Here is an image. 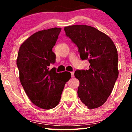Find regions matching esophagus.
<instances>
[{
    "label": "esophagus",
    "instance_id": "esophagus-1",
    "mask_svg": "<svg viewBox=\"0 0 132 132\" xmlns=\"http://www.w3.org/2000/svg\"><path fill=\"white\" fill-rule=\"evenodd\" d=\"M71 77H74V72L72 71V72H71Z\"/></svg>",
    "mask_w": 132,
    "mask_h": 132
}]
</instances>
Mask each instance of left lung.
<instances>
[{
    "label": "left lung",
    "instance_id": "left-lung-1",
    "mask_svg": "<svg viewBox=\"0 0 132 132\" xmlns=\"http://www.w3.org/2000/svg\"><path fill=\"white\" fill-rule=\"evenodd\" d=\"M64 30L77 46L80 58L90 64L88 70L75 73L80 81L78 96L88 108H98L106 101L118 77L117 49L110 37L93 27L74 25Z\"/></svg>",
    "mask_w": 132,
    "mask_h": 132
}]
</instances>
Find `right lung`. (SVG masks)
Returning a JSON list of instances; mask_svg holds the SVG:
<instances>
[{
  "mask_svg": "<svg viewBox=\"0 0 132 132\" xmlns=\"http://www.w3.org/2000/svg\"><path fill=\"white\" fill-rule=\"evenodd\" d=\"M61 29L55 27L34 33L23 42L18 53L17 66L22 86L31 101L45 109L59 104L64 85L71 78L70 72L48 70L50 64L55 62L52 48Z\"/></svg>",
  "mask_w": 132,
  "mask_h": 132,
  "instance_id": "right-lung-1",
  "label": "right lung"
}]
</instances>
